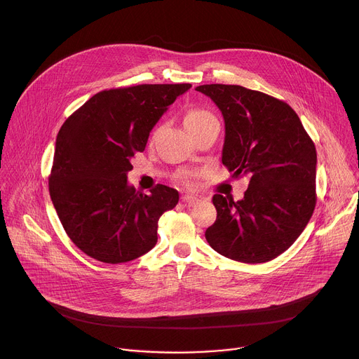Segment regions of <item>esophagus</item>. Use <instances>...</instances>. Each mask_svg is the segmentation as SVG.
Wrapping results in <instances>:
<instances>
[{"label":"esophagus","mask_w":359,"mask_h":359,"mask_svg":"<svg viewBox=\"0 0 359 359\" xmlns=\"http://www.w3.org/2000/svg\"><path fill=\"white\" fill-rule=\"evenodd\" d=\"M182 200H183V203L187 204V206H196V204H198L201 201L200 197H196V196H191V194H184L182 197Z\"/></svg>","instance_id":"34e87169"}]
</instances>
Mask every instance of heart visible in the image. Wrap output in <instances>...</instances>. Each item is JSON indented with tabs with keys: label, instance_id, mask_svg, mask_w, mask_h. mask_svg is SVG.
<instances>
[{
	"label": "heart",
	"instance_id": "1",
	"mask_svg": "<svg viewBox=\"0 0 359 359\" xmlns=\"http://www.w3.org/2000/svg\"><path fill=\"white\" fill-rule=\"evenodd\" d=\"M213 121H217L216 116L208 111V109H201V108H193L190 111H187V114L184 115V125L187 128L189 132H193V130H197L200 129L201 126L208 125ZM186 182H190V177L187 176Z\"/></svg>",
	"mask_w": 359,
	"mask_h": 359
}]
</instances>
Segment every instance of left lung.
Masks as SVG:
<instances>
[{
    "label": "left lung",
    "instance_id": "1",
    "mask_svg": "<svg viewBox=\"0 0 359 359\" xmlns=\"http://www.w3.org/2000/svg\"><path fill=\"white\" fill-rule=\"evenodd\" d=\"M196 90L223 114V165L234 179H250L243 200L213 196L217 219L204 236L227 259L270 262L298 238L314 213L316 144L284 100L240 85L210 83Z\"/></svg>",
    "mask_w": 359,
    "mask_h": 359
}]
</instances>
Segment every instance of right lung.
<instances>
[{
    "label": "right lung",
    "instance_id": "1",
    "mask_svg": "<svg viewBox=\"0 0 359 359\" xmlns=\"http://www.w3.org/2000/svg\"><path fill=\"white\" fill-rule=\"evenodd\" d=\"M190 83H143L100 90L61 126L49 194L72 243L107 264L135 260L155 247L161 216L179 201L158 184L143 194L128 184L130 159Z\"/></svg>",
    "mask_w": 359,
    "mask_h": 359
}]
</instances>
